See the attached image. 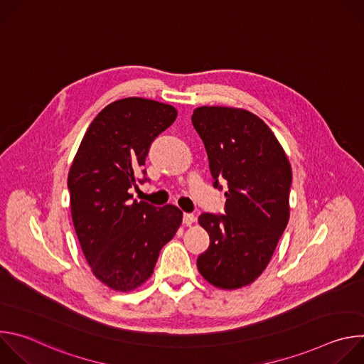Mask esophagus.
<instances>
[{
  "mask_svg": "<svg viewBox=\"0 0 364 364\" xmlns=\"http://www.w3.org/2000/svg\"><path fill=\"white\" fill-rule=\"evenodd\" d=\"M194 220H196V216L193 213H184L183 215V223L186 226H191L194 223Z\"/></svg>",
  "mask_w": 364,
  "mask_h": 364,
  "instance_id": "34e87169",
  "label": "esophagus"
}]
</instances>
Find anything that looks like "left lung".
Instances as JSON below:
<instances>
[{
	"mask_svg": "<svg viewBox=\"0 0 364 364\" xmlns=\"http://www.w3.org/2000/svg\"><path fill=\"white\" fill-rule=\"evenodd\" d=\"M191 122L215 180L229 184L226 215L203 213L198 223L210 246L197 269L213 287L237 289L268 267L289 220L292 170L271 128L255 114L232 107H200Z\"/></svg>",
	"mask_w": 364,
	"mask_h": 364,
	"instance_id": "obj_1",
	"label": "left lung"
}]
</instances>
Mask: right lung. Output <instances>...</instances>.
Returning a JSON list of instances; mask_svg holds the SVG:
<instances>
[{"instance_id":"add662e5","label":"right lung","mask_w":364,"mask_h":364,"mask_svg":"<svg viewBox=\"0 0 364 364\" xmlns=\"http://www.w3.org/2000/svg\"><path fill=\"white\" fill-rule=\"evenodd\" d=\"M176 118L167 103L115 100L92 121L73 159L68 177L73 226L92 274L111 289L141 287L183 222L178 207L131 201L128 191L151 142Z\"/></svg>"}]
</instances>
